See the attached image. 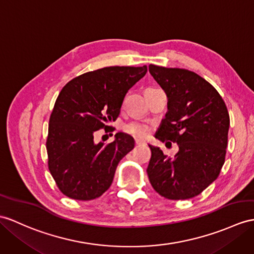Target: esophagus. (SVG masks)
<instances>
[{
    "label": "esophagus",
    "mask_w": 254,
    "mask_h": 254,
    "mask_svg": "<svg viewBox=\"0 0 254 254\" xmlns=\"http://www.w3.org/2000/svg\"><path fill=\"white\" fill-rule=\"evenodd\" d=\"M135 144L137 145H146V142L141 139H135Z\"/></svg>",
    "instance_id": "obj_1"
}]
</instances>
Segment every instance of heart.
<instances>
[{"label": "heart", "instance_id": "obj_1", "mask_svg": "<svg viewBox=\"0 0 254 254\" xmlns=\"http://www.w3.org/2000/svg\"><path fill=\"white\" fill-rule=\"evenodd\" d=\"M151 125L145 122H131L126 125L125 130L135 138L144 139L151 132Z\"/></svg>", "mask_w": 254, "mask_h": 254}]
</instances>
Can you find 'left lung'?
<instances>
[{"instance_id":"8db88e82","label":"left lung","mask_w":254,"mask_h":254,"mask_svg":"<svg viewBox=\"0 0 254 254\" xmlns=\"http://www.w3.org/2000/svg\"><path fill=\"white\" fill-rule=\"evenodd\" d=\"M148 71L168 98V111L155 138L179 146L170 158L159 147L148 145V179L165 198H193L219 177L224 165L230 128L227 108L213 86L195 72L154 64Z\"/></svg>"}]
</instances>
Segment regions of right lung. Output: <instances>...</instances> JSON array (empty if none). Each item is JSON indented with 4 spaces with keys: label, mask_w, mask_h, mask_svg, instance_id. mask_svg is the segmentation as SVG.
<instances>
[{
    "label": "right lung",
    "mask_w": 254,
    "mask_h": 254,
    "mask_svg": "<svg viewBox=\"0 0 254 254\" xmlns=\"http://www.w3.org/2000/svg\"><path fill=\"white\" fill-rule=\"evenodd\" d=\"M147 66H107L71 79L55 102L46 148L48 169L61 193L77 200L100 197L112 184L120 160L134 147L127 133L95 143L99 129L120 115L128 90Z\"/></svg>",
    "instance_id": "1"
}]
</instances>
